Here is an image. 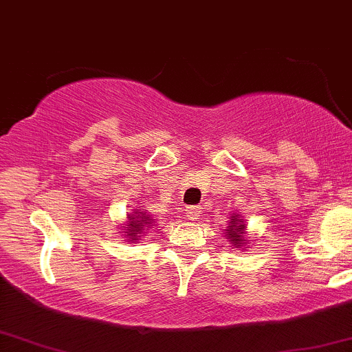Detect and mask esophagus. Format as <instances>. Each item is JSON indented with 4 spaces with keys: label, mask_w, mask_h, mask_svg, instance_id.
Returning a JSON list of instances; mask_svg holds the SVG:
<instances>
[{
    "label": "esophagus",
    "mask_w": 352,
    "mask_h": 352,
    "mask_svg": "<svg viewBox=\"0 0 352 352\" xmlns=\"http://www.w3.org/2000/svg\"><path fill=\"white\" fill-rule=\"evenodd\" d=\"M199 212H201V208H198V206H186V209H185L186 217H188L190 220L198 219Z\"/></svg>",
    "instance_id": "1"
}]
</instances>
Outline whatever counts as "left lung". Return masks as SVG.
I'll use <instances>...</instances> for the list:
<instances>
[{"mask_svg": "<svg viewBox=\"0 0 352 352\" xmlns=\"http://www.w3.org/2000/svg\"><path fill=\"white\" fill-rule=\"evenodd\" d=\"M246 225L245 220H243L238 214H233L230 217V223H228L227 230H225V235L228 236V240L232 241V245L235 248H241L243 245H246Z\"/></svg>", "mask_w": 352, "mask_h": 352, "instance_id": "1", "label": "left lung"}]
</instances>
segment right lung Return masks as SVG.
I'll return each mask as SVG.
<instances>
[{
    "instance_id": "1",
    "label": "right lung",
    "mask_w": 352,
    "mask_h": 352,
    "mask_svg": "<svg viewBox=\"0 0 352 352\" xmlns=\"http://www.w3.org/2000/svg\"><path fill=\"white\" fill-rule=\"evenodd\" d=\"M129 223L125 225V233H127L129 241H135L142 236L143 230H148L151 227L153 219L148 217L146 212H140V209H133L132 214H129Z\"/></svg>"
}]
</instances>
